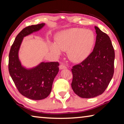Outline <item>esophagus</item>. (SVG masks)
Here are the masks:
<instances>
[{
	"instance_id": "1",
	"label": "esophagus",
	"mask_w": 124,
	"mask_h": 124,
	"mask_svg": "<svg viewBox=\"0 0 124 124\" xmlns=\"http://www.w3.org/2000/svg\"><path fill=\"white\" fill-rule=\"evenodd\" d=\"M59 68L60 70H63V69H67V67L66 66H64L63 64H61Z\"/></svg>"
}]
</instances>
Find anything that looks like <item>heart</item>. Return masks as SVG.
<instances>
[{"instance_id": "1", "label": "heart", "mask_w": 124, "mask_h": 124, "mask_svg": "<svg viewBox=\"0 0 124 124\" xmlns=\"http://www.w3.org/2000/svg\"><path fill=\"white\" fill-rule=\"evenodd\" d=\"M95 41L94 33L90 30L72 28L64 31L56 38V43L50 44L51 52L60 56L67 51L68 58L75 62L81 61L90 54Z\"/></svg>"}]
</instances>
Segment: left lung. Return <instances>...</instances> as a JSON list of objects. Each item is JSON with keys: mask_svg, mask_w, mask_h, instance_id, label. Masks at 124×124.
<instances>
[{"mask_svg": "<svg viewBox=\"0 0 124 124\" xmlns=\"http://www.w3.org/2000/svg\"><path fill=\"white\" fill-rule=\"evenodd\" d=\"M95 47L90 55L72 67V87L81 98H93L101 95L114 74V50L110 38L98 27Z\"/></svg>", "mask_w": 124, "mask_h": 124, "instance_id": "1", "label": "left lung"}]
</instances>
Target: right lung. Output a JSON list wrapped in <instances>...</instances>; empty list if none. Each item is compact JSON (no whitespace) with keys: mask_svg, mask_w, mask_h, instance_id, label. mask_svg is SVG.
I'll return each instance as SVG.
<instances>
[{"mask_svg":"<svg viewBox=\"0 0 124 124\" xmlns=\"http://www.w3.org/2000/svg\"><path fill=\"white\" fill-rule=\"evenodd\" d=\"M45 25L28 26L17 35L9 56V72L21 94L29 99L41 100L46 98L52 90L54 80L59 70L57 62H42L36 67L27 69L22 66L18 52L24 37L39 31Z\"/></svg>","mask_w":124,"mask_h":124,"instance_id":"obj_1","label":"right lung"}]
</instances>
